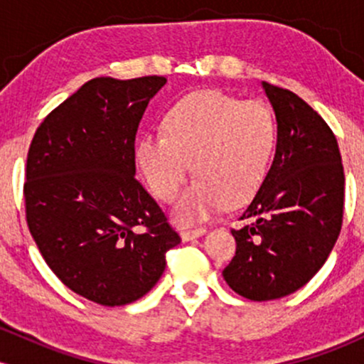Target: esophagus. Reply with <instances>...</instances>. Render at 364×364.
<instances>
[{
	"mask_svg": "<svg viewBox=\"0 0 364 364\" xmlns=\"http://www.w3.org/2000/svg\"><path fill=\"white\" fill-rule=\"evenodd\" d=\"M205 232H207V229H205V228L186 229V231H183V232H181V237H183V241H191V240H195V237H198V236L205 235Z\"/></svg>",
	"mask_w": 364,
	"mask_h": 364,
	"instance_id": "34e87169",
	"label": "esophagus"
}]
</instances>
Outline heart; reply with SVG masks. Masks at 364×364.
<instances>
[{
    "instance_id": "heart-1",
    "label": "heart",
    "mask_w": 364,
    "mask_h": 364,
    "mask_svg": "<svg viewBox=\"0 0 364 364\" xmlns=\"http://www.w3.org/2000/svg\"><path fill=\"white\" fill-rule=\"evenodd\" d=\"M164 135H145L136 144V162L152 193L174 202L193 162L195 183L176 208L183 224L205 220L257 193L269 173L277 121L258 101H241L220 90H198L181 97L162 118Z\"/></svg>"
}]
</instances>
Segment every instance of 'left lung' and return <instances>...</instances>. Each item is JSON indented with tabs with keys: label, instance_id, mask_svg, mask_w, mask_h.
<instances>
[{
	"label": "left lung",
	"instance_id": "8db88e82",
	"mask_svg": "<svg viewBox=\"0 0 364 364\" xmlns=\"http://www.w3.org/2000/svg\"><path fill=\"white\" fill-rule=\"evenodd\" d=\"M277 118V149L260 190L231 229L236 253L223 270L252 301L298 291L332 252L344 215V168L337 139L294 92L263 83Z\"/></svg>",
	"mask_w": 364,
	"mask_h": 364
}]
</instances>
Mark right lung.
I'll return each mask as SVG.
<instances>
[{"instance_id": "right-lung-1", "label": "right lung", "mask_w": 364, "mask_h": 364, "mask_svg": "<svg viewBox=\"0 0 364 364\" xmlns=\"http://www.w3.org/2000/svg\"><path fill=\"white\" fill-rule=\"evenodd\" d=\"M164 83L92 78L46 116L28 147V231L56 277L102 306L147 294L181 243L135 178L136 129Z\"/></svg>"}]
</instances>
